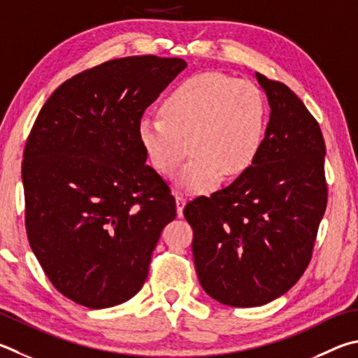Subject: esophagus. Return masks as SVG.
<instances>
[{"instance_id":"34e87169","label":"esophagus","mask_w":358,"mask_h":358,"mask_svg":"<svg viewBox=\"0 0 358 358\" xmlns=\"http://www.w3.org/2000/svg\"><path fill=\"white\" fill-rule=\"evenodd\" d=\"M175 200H177V214L181 217L183 216V208L186 205V199L183 194H175Z\"/></svg>"}]
</instances>
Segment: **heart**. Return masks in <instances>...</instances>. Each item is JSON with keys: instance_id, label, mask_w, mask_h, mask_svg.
Segmentation results:
<instances>
[{"instance_id": "obj_1", "label": "heart", "mask_w": 358, "mask_h": 358, "mask_svg": "<svg viewBox=\"0 0 358 358\" xmlns=\"http://www.w3.org/2000/svg\"><path fill=\"white\" fill-rule=\"evenodd\" d=\"M159 117L139 122V142L150 164L172 175L194 153L178 185L192 194L211 191L224 175L244 173L262 148L268 105L262 90L247 80L216 71L186 78L161 103Z\"/></svg>"}]
</instances>
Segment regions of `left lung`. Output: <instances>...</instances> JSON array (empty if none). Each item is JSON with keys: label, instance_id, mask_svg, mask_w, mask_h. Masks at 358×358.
Returning a JSON list of instances; mask_svg holds the SVG:
<instances>
[{"label": "left lung", "instance_id": "8db88e82", "mask_svg": "<svg viewBox=\"0 0 358 358\" xmlns=\"http://www.w3.org/2000/svg\"><path fill=\"white\" fill-rule=\"evenodd\" d=\"M257 80L271 106L257 159L230 186L196 197L183 211L201 288L241 308L294 287L327 206L320 123L287 84L262 73Z\"/></svg>", "mask_w": 358, "mask_h": 358}]
</instances>
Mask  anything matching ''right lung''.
I'll use <instances>...</instances> for the list:
<instances>
[{
    "mask_svg": "<svg viewBox=\"0 0 358 358\" xmlns=\"http://www.w3.org/2000/svg\"><path fill=\"white\" fill-rule=\"evenodd\" d=\"M185 67L153 55L103 62L62 83L31 128L22 164L26 235L70 301L114 307L145 282L177 205L145 164L138 127Z\"/></svg>",
    "mask_w": 358,
    "mask_h": 358,
    "instance_id": "1",
    "label": "right lung"
}]
</instances>
